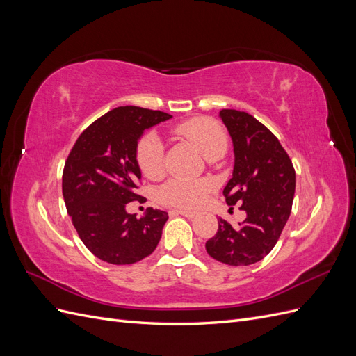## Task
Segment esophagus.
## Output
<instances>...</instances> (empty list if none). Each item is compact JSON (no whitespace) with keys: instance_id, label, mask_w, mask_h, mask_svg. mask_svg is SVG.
I'll list each match as a JSON object with an SVG mask.
<instances>
[{"instance_id":"esophagus-1","label":"esophagus","mask_w":356,"mask_h":356,"mask_svg":"<svg viewBox=\"0 0 356 356\" xmlns=\"http://www.w3.org/2000/svg\"><path fill=\"white\" fill-rule=\"evenodd\" d=\"M170 213H179V215H184L187 218H195L197 212H193V211H186V209H172Z\"/></svg>"}]
</instances>
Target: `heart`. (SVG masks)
<instances>
[{"label":"heart","mask_w":356,"mask_h":356,"mask_svg":"<svg viewBox=\"0 0 356 356\" xmlns=\"http://www.w3.org/2000/svg\"><path fill=\"white\" fill-rule=\"evenodd\" d=\"M174 132L184 138L207 159H218L229 147V136L224 127L208 117H195L182 122L174 127ZM135 160L139 170L147 178L156 179L165 172V147L156 134H145L138 139L135 147ZM215 188L213 181L202 179H179L172 178L161 184L156 197L160 203L169 207L196 209L208 199L209 193Z\"/></svg>","instance_id":"heart-1"}]
</instances>
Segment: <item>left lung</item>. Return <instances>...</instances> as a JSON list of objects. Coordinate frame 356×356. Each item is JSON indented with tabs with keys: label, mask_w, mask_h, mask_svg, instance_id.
I'll return each mask as SVG.
<instances>
[{
	"label": "left lung",
	"mask_w": 356,
	"mask_h": 356,
	"mask_svg": "<svg viewBox=\"0 0 356 356\" xmlns=\"http://www.w3.org/2000/svg\"><path fill=\"white\" fill-rule=\"evenodd\" d=\"M234 147L233 177L224 187L227 204L239 203L246 218L238 227L222 218L204 248L229 266H250L273 250L293 207L296 170L279 139L245 111L221 110Z\"/></svg>",
	"instance_id": "1"
}]
</instances>
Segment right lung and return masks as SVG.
<instances>
[{"instance_id": "add662e5", "label": "right lung", "mask_w": 356, "mask_h": 356, "mask_svg": "<svg viewBox=\"0 0 356 356\" xmlns=\"http://www.w3.org/2000/svg\"><path fill=\"white\" fill-rule=\"evenodd\" d=\"M172 115L141 106H117L84 129L67 157L62 195L81 242L99 260L134 264L152 254L168 212L149 209L143 218L126 212L144 202L141 170L135 160L138 138Z\"/></svg>"}]
</instances>
